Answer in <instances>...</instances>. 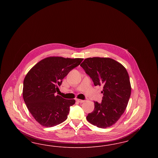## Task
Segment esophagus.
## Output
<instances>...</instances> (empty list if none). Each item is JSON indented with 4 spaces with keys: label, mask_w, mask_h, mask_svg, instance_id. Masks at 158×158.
<instances>
[{
    "label": "esophagus",
    "mask_w": 158,
    "mask_h": 158,
    "mask_svg": "<svg viewBox=\"0 0 158 158\" xmlns=\"http://www.w3.org/2000/svg\"><path fill=\"white\" fill-rule=\"evenodd\" d=\"M76 101L79 102V103H82L85 101L82 100V99H76Z\"/></svg>",
    "instance_id": "1"
}]
</instances>
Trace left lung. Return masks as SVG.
I'll return each instance as SVG.
<instances>
[{
	"instance_id": "8db88e82",
	"label": "left lung",
	"mask_w": 158,
	"mask_h": 158,
	"mask_svg": "<svg viewBox=\"0 0 158 158\" xmlns=\"http://www.w3.org/2000/svg\"><path fill=\"white\" fill-rule=\"evenodd\" d=\"M81 66L95 86H103L102 102H94V110L88 114L86 119L98 127H110L124 113L130 97L131 88L127 71L119 62L109 57L87 58Z\"/></svg>"
}]
</instances>
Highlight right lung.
Wrapping results in <instances>:
<instances>
[{"instance_id":"1","label":"right lung","mask_w":158,"mask_h":158,"mask_svg":"<svg viewBox=\"0 0 158 158\" xmlns=\"http://www.w3.org/2000/svg\"><path fill=\"white\" fill-rule=\"evenodd\" d=\"M83 59L48 57L31 69L23 80L24 102L32 117L41 126L51 127L66 120L75 99L55 95L62 80Z\"/></svg>"}]
</instances>
